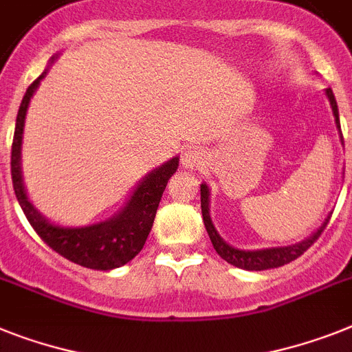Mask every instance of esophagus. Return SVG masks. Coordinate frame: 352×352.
<instances>
[{
	"label": "esophagus",
	"instance_id": "1",
	"mask_svg": "<svg viewBox=\"0 0 352 352\" xmlns=\"http://www.w3.org/2000/svg\"><path fill=\"white\" fill-rule=\"evenodd\" d=\"M203 164H205V153H203L201 149H197V147H187V149L183 151L182 165L185 169H199V167H203Z\"/></svg>",
	"mask_w": 352,
	"mask_h": 352
}]
</instances>
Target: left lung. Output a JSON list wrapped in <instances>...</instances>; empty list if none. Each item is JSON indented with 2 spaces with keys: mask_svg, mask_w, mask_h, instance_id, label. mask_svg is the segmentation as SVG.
I'll use <instances>...</instances> for the list:
<instances>
[{
  "mask_svg": "<svg viewBox=\"0 0 352 352\" xmlns=\"http://www.w3.org/2000/svg\"><path fill=\"white\" fill-rule=\"evenodd\" d=\"M326 97L331 104V109H333V117H335L336 129H338L340 142L344 145V136H342V131H340V117H338V106H336V98L333 95V89H326ZM201 212H203V223H205V228L208 232V237L212 241V246L216 250L217 254L221 255V259H225L226 263H230L232 266L241 270H248V272H261V270H270V268H278V266H284V264L292 263L297 257H300L304 252H306L309 246L315 243L320 234L324 232V228L329 223V216L326 217V221L322 223L315 232H313L307 239L300 241V243H295V245L289 246H274V248H263V250H241L235 248V246L228 245L225 239H223L219 232L216 230V226L212 223L210 217V188H208L207 183H201Z\"/></svg>",
  "mask_w": 352,
  "mask_h": 352,
  "instance_id": "1",
  "label": "left lung"
}]
</instances>
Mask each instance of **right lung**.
<instances>
[{
    "label": "right lung",
    "mask_w": 352,
    "mask_h": 352,
    "mask_svg": "<svg viewBox=\"0 0 352 352\" xmlns=\"http://www.w3.org/2000/svg\"><path fill=\"white\" fill-rule=\"evenodd\" d=\"M59 55L60 54H55L52 57L50 65L59 59ZM46 74H48V68L28 86L21 106H19V111H17L12 156H10L14 192L25 212L26 219L34 226V230L57 254L89 270L109 272V270L120 268L144 248L145 239L155 223L162 194H164L170 176L178 169L179 158L174 156L173 160L156 167L149 174H145V178L138 182L126 205L106 221L86 226H65L46 219L34 207V203L26 194L21 169V147L26 111H28L34 93L37 91L41 80L46 77Z\"/></svg>",
    "instance_id": "add662e5"
}]
</instances>
